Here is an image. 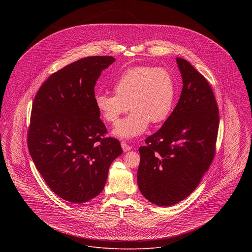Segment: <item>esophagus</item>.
Listing matches in <instances>:
<instances>
[{
    "instance_id": "1",
    "label": "esophagus",
    "mask_w": 252,
    "mask_h": 252,
    "mask_svg": "<svg viewBox=\"0 0 252 252\" xmlns=\"http://www.w3.org/2000/svg\"><path fill=\"white\" fill-rule=\"evenodd\" d=\"M121 145H122V148H123L124 152H127V151H129L131 149V146L128 145L126 142H122Z\"/></svg>"
}]
</instances>
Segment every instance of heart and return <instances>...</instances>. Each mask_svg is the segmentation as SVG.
Returning a JSON list of instances; mask_svg holds the SVG:
<instances>
[{
  "label": "heart",
  "instance_id": "obj_1",
  "mask_svg": "<svg viewBox=\"0 0 252 252\" xmlns=\"http://www.w3.org/2000/svg\"><path fill=\"white\" fill-rule=\"evenodd\" d=\"M113 90L115 94H97L94 102L100 114L110 124H115L131 109L112 131L118 138L138 137L147 129L149 123L161 124L172 111L175 83L164 68L138 66L128 69L116 80Z\"/></svg>",
  "mask_w": 252,
  "mask_h": 252
}]
</instances>
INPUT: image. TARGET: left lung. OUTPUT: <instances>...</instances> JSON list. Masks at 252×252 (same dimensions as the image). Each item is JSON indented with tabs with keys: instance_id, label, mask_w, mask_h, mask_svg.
Returning <instances> with one entry per match:
<instances>
[{
	"instance_id": "8db88e82",
	"label": "left lung",
	"mask_w": 252,
	"mask_h": 252,
	"mask_svg": "<svg viewBox=\"0 0 252 252\" xmlns=\"http://www.w3.org/2000/svg\"><path fill=\"white\" fill-rule=\"evenodd\" d=\"M180 100L163 126L139 148L138 186L151 203H179L198 186L216 154L219 112L211 86L190 62L177 58Z\"/></svg>"
}]
</instances>
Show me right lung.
<instances>
[{"label": "right lung", "instance_id": "right-lung-1", "mask_svg": "<svg viewBox=\"0 0 252 252\" xmlns=\"http://www.w3.org/2000/svg\"><path fill=\"white\" fill-rule=\"evenodd\" d=\"M114 61L96 56L72 62L49 76L33 102L29 153L50 189L72 203L102 192L110 164L123 153L118 140L104 137L94 102L96 81Z\"/></svg>", "mask_w": 252, "mask_h": 252}]
</instances>
